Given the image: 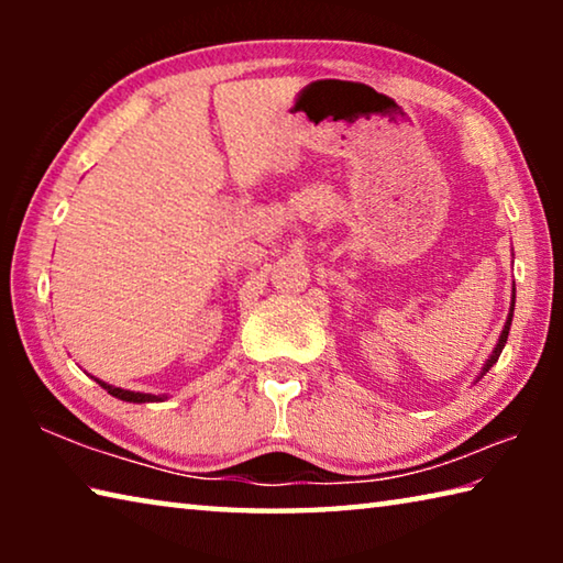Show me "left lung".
Segmentation results:
<instances>
[{"instance_id":"left-lung-1","label":"left lung","mask_w":563,"mask_h":563,"mask_svg":"<svg viewBox=\"0 0 563 563\" xmlns=\"http://www.w3.org/2000/svg\"><path fill=\"white\" fill-rule=\"evenodd\" d=\"M511 318H514V308H511V312H509V318H507V325H504V330H501V338H499V342H497V347H494V352H492V357L487 360V365H484V373H489V367H494L497 365V360H499V355H501V350H504V345H507V338H509V328H511ZM482 373V375H484Z\"/></svg>"}]
</instances>
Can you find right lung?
Returning <instances> with one entry per match:
<instances>
[{
    "label": "right lung",
    "mask_w": 563,
    "mask_h": 563,
    "mask_svg": "<svg viewBox=\"0 0 563 563\" xmlns=\"http://www.w3.org/2000/svg\"><path fill=\"white\" fill-rule=\"evenodd\" d=\"M103 389L111 397H119L123 399V402H158V399H164L161 395H144V393H131V389H121V387H113V385H107V383H99Z\"/></svg>",
    "instance_id": "right-lung-1"
}]
</instances>
